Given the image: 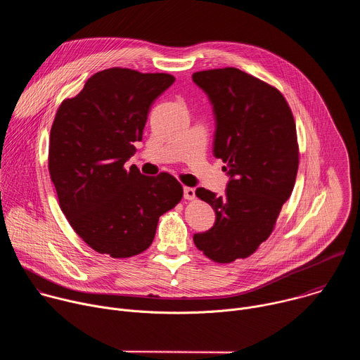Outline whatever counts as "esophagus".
Returning <instances> with one entry per match:
<instances>
[{"label": "esophagus", "instance_id": "esophagus-1", "mask_svg": "<svg viewBox=\"0 0 360 360\" xmlns=\"http://www.w3.org/2000/svg\"><path fill=\"white\" fill-rule=\"evenodd\" d=\"M184 198L188 199V200H193L195 199V189L193 188H184Z\"/></svg>", "mask_w": 360, "mask_h": 360}]
</instances>
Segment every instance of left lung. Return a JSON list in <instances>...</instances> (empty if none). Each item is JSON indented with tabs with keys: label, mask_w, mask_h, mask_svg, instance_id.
<instances>
[{
	"label": "left lung",
	"mask_w": 360,
	"mask_h": 360,
	"mask_svg": "<svg viewBox=\"0 0 360 360\" xmlns=\"http://www.w3.org/2000/svg\"><path fill=\"white\" fill-rule=\"evenodd\" d=\"M192 79L208 94L217 118L214 155L231 175L224 196L198 188L217 214L215 225L195 233L196 248L217 264L250 256L275 229L299 167L290 107L274 85L238 68L198 71Z\"/></svg>",
	"instance_id": "obj_1"
}]
</instances>
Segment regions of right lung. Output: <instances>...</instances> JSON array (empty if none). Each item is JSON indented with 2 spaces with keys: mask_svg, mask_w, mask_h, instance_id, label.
I'll return each instance as SVG.
<instances>
[{
  "mask_svg": "<svg viewBox=\"0 0 360 360\" xmlns=\"http://www.w3.org/2000/svg\"><path fill=\"white\" fill-rule=\"evenodd\" d=\"M175 81L114 67L94 74L67 98L49 134L48 171L60 208L95 252L124 259L146 250L160 217L184 196L175 176L127 169L142 139L150 104Z\"/></svg>",
  "mask_w": 360,
  "mask_h": 360,
  "instance_id": "1",
  "label": "right lung"
}]
</instances>
